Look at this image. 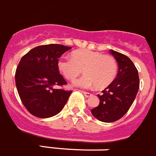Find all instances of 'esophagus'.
Wrapping results in <instances>:
<instances>
[{
    "label": "esophagus",
    "instance_id": "obj_1",
    "mask_svg": "<svg viewBox=\"0 0 156 156\" xmlns=\"http://www.w3.org/2000/svg\"><path fill=\"white\" fill-rule=\"evenodd\" d=\"M82 93L83 94V95H84L86 98H89V97H91V93H89V92H85V91H82Z\"/></svg>",
    "mask_w": 156,
    "mask_h": 156
}]
</instances>
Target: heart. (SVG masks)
<instances>
[{"mask_svg": "<svg viewBox=\"0 0 156 156\" xmlns=\"http://www.w3.org/2000/svg\"><path fill=\"white\" fill-rule=\"evenodd\" d=\"M72 58H61L58 61L60 73L73 80L83 72L86 74L73 82L81 88L103 89L112 83L118 73V64L112 56L90 50H78L71 54Z\"/></svg>", "mask_w": 156, "mask_h": 156, "instance_id": "heart-1", "label": "heart"}]
</instances>
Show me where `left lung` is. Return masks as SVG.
<instances>
[{"instance_id": "obj_1", "label": "left lung", "mask_w": 156, "mask_h": 156, "mask_svg": "<svg viewBox=\"0 0 156 156\" xmlns=\"http://www.w3.org/2000/svg\"><path fill=\"white\" fill-rule=\"evenodd\" d=\"M110 52L118 62V75L102 94L97 95L99 104L91 110L94 118L107 123L116 122L127 113L140 87L138 71L131 60L115 50Z\"/></svg>"}]
</instances>
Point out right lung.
<instances>
[{
	"instance_id": "1",
	"label": "right lung",
	"mask_w": 156,
	"mask_h": 156,
	"mask_svg": "<svg viewBox=\"0 0 156 156\" xmlns=\"http://www.w3.org/2000/svg\"><path fill=\"white\" fill-rule=\"evenodd\" d=\"M71 48L43 45L33 48L21 58L16 71V85L23 104L34 116L51 118L66 104L72 91L54 87L67 83L60 74L58 61Z\"/></svg>"
}]
</instances>
